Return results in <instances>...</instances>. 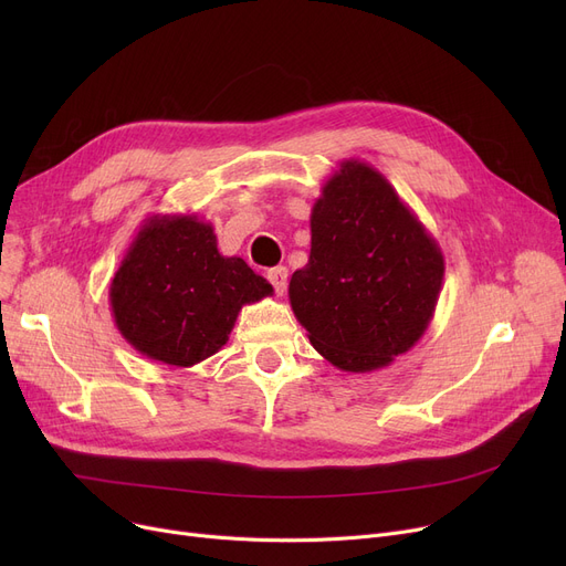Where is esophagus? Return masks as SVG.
<instances>
[{
	"mask_svg": "<svg viewBox=\"0 0 566 566\" xmlns=\"http://www.w3.org/2000/svg\"><path fill=\"white\" fill-rule=\"evenodd\" d=\"M265 277H268V282L273 284V289H275V293L277 295H282L284 291H286V280H289V271L284 265H275V268H271V271L265 273Z\"/></svg>",
	"mask_w": 566,
	"mask_h": 566,
	"instance_id": "1",
	"label": "esophagus"
}]
</instances>
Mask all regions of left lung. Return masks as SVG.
Returning <instances> with one entry per match:
<instances>
[{
  "label": "left lung",
  "instance_id": "8db88e82",
  "mask_svg": "<svg viewBox=\"0 0 566 566\" xmlns=\"http://www.w3.org/2000/svg\"><path fill=\"white\" fill-rule=\"evenodd\" d=\"M310 261L289 301L312 346L342 371L392 365L422 339L442 289L444 256L392 184L348 158L310 216Z\"/></svg>",
  "mask_w": 566,
  "mask_h": 566
}]
</instances>
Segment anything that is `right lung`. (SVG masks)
I'll return each mask as SVG.
<instances>
[{"mask_svg":"<svg viewBox=\"0 0 566 566\" xmlns=\"http://www.w3.org/2000/svg\"><path fill=\"white\" fill-rule=\"evenodd\" d=\"M273 286L241 256H224L211 222L186 216L144 220L109 282L122 337L148 360L192 367L227 342L243 305Z\"/></svg>","mask_w":566,"mask_h":566,"instance_id":"obj_1","label":"right lung"}]
</instances>
